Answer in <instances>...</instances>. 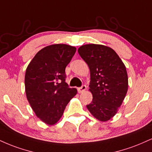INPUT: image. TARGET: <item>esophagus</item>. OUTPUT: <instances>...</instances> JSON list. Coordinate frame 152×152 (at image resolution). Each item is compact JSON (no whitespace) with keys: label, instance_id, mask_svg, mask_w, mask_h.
<instances>
[{"label":"esophagus","instance_id":"obj_1","mask_svg":"<svg viewBox=\"0 0 152 152\" xmlns=\"http://www.w3.org/2000/svg\"><path fill=\"white\" fill-rule=\"evenodd\" d=\"M86 86L82 85L80 88H78V93H83V91H86Z\"/></svg>","mask_w":152,"mask_h":152}]
</instances>
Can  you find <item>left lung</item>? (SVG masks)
I'll return each instance as SVG.
<instances>
[{
	"instance_id": "1",
	"label": "left lung",
	"mask_w": 152,
	"mask_h": 152,
	"mask_svg": "<svg viewBox=\"0 0 152 152\" xmlns=\"http://www.w3.org/2000/svg\"><path fill=\"white\" fill-rule=\"evenodd\" d=\"M90 69L93 100L86 105L100 121L112 118L122 105L128 88L126 67L113 49L100 45H83L78 49Z\"/></svg>"
}]
</instances>
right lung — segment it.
<instances>
[{
	"label": "right lung",
	"instance_id": "obj_1",
	"mask_svg": "<svg viewBox=\"0 0 152 152\" xmlns=\"http://www.w3.org/2000/svg\"><path fill=\"white\" fill-rule=\"evenodd\" d=\"M76 51L70 45H49L37 53L26 69L27 98L36 115L47 125L58 121L77 93L66 83L65 72Z\"/></svg>",
	"mask_w": 152,
	"mask_h": 152
}]
</instances>
